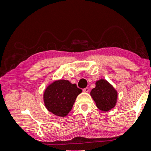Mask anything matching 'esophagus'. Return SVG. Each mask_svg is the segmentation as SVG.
Masks as SVG:
<instances>
[{"label": "esophagus", "mask_w": 151, "mask_h": 151, "mask_svg": "<svg viewBox=\"0 0 151 151\" xmlns=\"http://www.w3.org/2000/svg\"><path fill=\"white\" fill-rule=\"evenodd\" d=\"M83 91L84 93H88L89 92V88H86L83 89Z\"/></svg>", "instance_id": "esophagus-1"}]
</instances>
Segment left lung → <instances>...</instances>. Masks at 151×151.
<instances>
[{
    "instance_id": "1",
    "label": "left lung",
    "mask_w": 151,
    "mask_h": 151,
    "mask_svg": "<svg viewBox=\"0 0 151 151\" xmlns=\"http://www.w3.org/2000/svg\"><path fill=\"white\" fill-rule=\"evenodd\" d=\"M90 94L100 110L108 111L115 106L118 98L117 91L105 79L96 82V87Z\"/></svg>"
}]
</instances>
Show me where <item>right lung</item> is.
I'll return each mask as SVG.
<instances>
[{"label":"right lung","mask_w":151,"mask_h":151,"mask_svg":"<svg viewBox=\"0 0 151 151\" xmlns=\"http://www.w3.org/2000/svg\"><path fill=\"white\" fill-rule=\"evenodd\" d=\"M82 91L76 84L67 80L53 81L44 92L45 106L55 115L64 117L70 111L76 98Z\"/></svg>","instance_id":"right-lung-1"}]
</instances>
